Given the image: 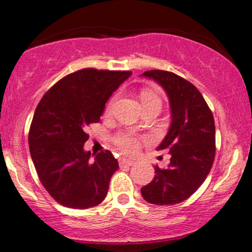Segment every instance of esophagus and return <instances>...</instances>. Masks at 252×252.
<instances>
[{
  "mask_svg": "<svg viewBox=\"0 0 252 252\" xmlns=\"http://www.w3.org/2000/svg\"><path fill=\"white\" fill-rule=\"evenodd\" d=\"M118 164H120V166H131L135 162L132 161V160L126 159V158H120V159H118Z\"/></svg>",
  "mask_w": 252,
  "mask_h": 252,
  "instance_id": "34e87169",
  "label": "esophagus"
}]
</instances>
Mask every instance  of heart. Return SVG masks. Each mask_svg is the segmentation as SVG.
<instances>
[{"instance_id":"1","label":"heart","mask_w":252,"mask_h":252,"mask_svg":"<svg viewBox=\"0 0 252 252\" xmlns=\"http://www.w3.org/2000/svg\"><path fill=\"white\" fill-rule=\"evenodd\" d=\"M142 105H149V104H159L161 106V100L157 94L152 92H143L142 96ZM116 96L111 98V100L109 101V104L106 105V109L105 112L110 113L112 111V107L115 105ZM113 145L116 146V148L118 151L122 152L123 154H135L139 151L140 147V137L136 134L131 131H120L113 136Z\"/></svg>"}]
</instances>
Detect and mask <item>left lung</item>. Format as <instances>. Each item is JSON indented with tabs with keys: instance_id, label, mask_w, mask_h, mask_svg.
I'll list each match as a JSON object with an SVG mask.
<instances>
[{
	"instance_id": "obj_1",
	"label": "left lung",
	"mask_w": 252,
	"mask_h": 252,
	"mask_svg": "<svg viewBox=\"0 0 252 252\" xmlns=\"http://www.w3.org/2000/svg\"><path fill=\"white\" fill-rule=\"evenodd\" d=\"M141 76L159 84L171 107V126L157 151L171 154L170 164L141 188L149 203L164 206L183 202L207 178L215 158L214 117L200 91L183 77L165 70L145 71Z\"/></svg>"
}]
</instances>
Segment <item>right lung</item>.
I'll use <instances>...</instances> for the list:
<instances>
[{
    "instance_id": "add662e5",
    "label": "right lung",
    "mask_w": 252,
    "mask_h": 252,
    "mask_svg": "<svg viewBox=\"0 0 252 252\" xmlns=\"http://www.w3.org/2000/svg\"><path fill=\"white\" fill-rule=\"evenodd\" d=\"M130 75L81 69L56 82L38 104L30 128V153L43 187L62 206L87 209L106 197L118 161L110 151L90 161L91 152L84 149L86 129L100 121L106 101Z\"/></svg>"
}]
</instances>
